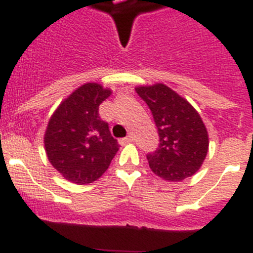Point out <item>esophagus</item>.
Masks as SVG:
<instances>
[{
	"mask_svg": "<svg viewBox=\"0 0 253 253\" xmlns=\"http://www.w3.org/2000/svg\"><path fill=\"white\" fill-rule=\"evenodd\" d=\"M130 142H133V137H131V135H128V137H125V138H123V139H120V144H122V146H124V144H126V143H130Z\"/></svg>",
	"mask_w": 253,
	"mask_h": 253,
	"instance_id": "esophagus-1",
	"label": "esophagus"
}]
</instances>
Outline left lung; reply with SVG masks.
I'll return each mask as SVG.
<instances>
[{"label":"left lung","instance_id":"8db88e82","mask_svg":"<svg viewBox=\"0 0 253 253\" xmlns=\"http://www.w3.org/2000/svg\"><path fill=\"white\" fill-rule=\"evenodd\" d=\"M135 91L151 109L160 135L157 151L147 154L153 173L172 182L193 176L209 149L208 130L195 107L163 84Z\"/></svg>","mask_w":253,"mask_h":253}]
</instances>
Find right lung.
Segmentation results:
<instances>
[{
  "instance_id": "right-lung-1",
  "label": "right lung",
  "mask_w": 253,
  "mask_h": 253,
  "mask_svg": "<svg viewBox=\"0 0 253 253\" xmlns=\"http://www.w3.org/2000/svg\"><path fill=\"white\" fill-rule=\"evenodd\" d=\"M110 88L87 82L60 102L49 119L44 146L49 162L73 184H91L105 173L119 151L99 106Z\"/></svg>"
}]
</instances>
